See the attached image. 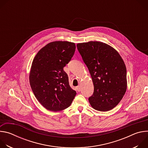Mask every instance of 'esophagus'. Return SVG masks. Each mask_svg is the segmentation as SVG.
Masks as SVG:
<instances>
[{
	"mask_svg": "<svg viewBox=\"0 0 148 148\" xmlns=\"http://www.w3.org/2000/svg\"><path fill=\"white\" fill-rule=\"evenodd\" d=\"M76 88H77V90L78 92H79V91H81V87H80L79 86H78L76 87Z\"/></svg>",
	"mask_w": 148,
	"mask_h": 148,
	"instance_id": "34e87169",
	"label": "esophagus"
}]
</instances>
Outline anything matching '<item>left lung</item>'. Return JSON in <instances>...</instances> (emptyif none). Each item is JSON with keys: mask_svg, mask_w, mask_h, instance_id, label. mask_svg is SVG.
Returning <instances> with one entry per match:
<instances>
[{"mask_svg": "<svg viewBox=\"0 0 148 148\" xmlns=\"http://www.w3.org/2000/svg\"><path fill=\"white\" fill-rule=\"evenodd\" d=\"M77 47L88 69L94 84L88 99L91 107L108 111L119 103L127 88L126 69L118 52L100 41L78 43Z\"/></svg>", "mask_w": 148, "mask_h": 148, "instance_id": "obj_1", "label": "left lung"}]
</instances>
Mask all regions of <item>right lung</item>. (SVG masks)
Here are the masks:
<instances>
[{
	"mask_svg": "<svg viewBox=\"0 0 148 148\" xmlns=\"http://www.w3.org/2000/svg\"><path fill=\"white\" fill-rule=\"evenodd\" d=\"M75 50L72 42L53 41L41 49L33 60L30 86L37 99L47 110L57 112L67 108L76 95L63 70Z\"/></svg>",
	"mask_w": 148,
	"mask_h": 148,
	"instance_id": "obj_1",
	"label": "right lung"
}]
</instances>
